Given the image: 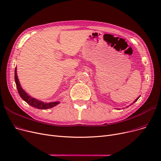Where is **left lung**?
<instances>
[{
    "label": "left lung",
    "mask_w": 161,
    "mask_h": 161,
    "mask_svg": "<svg viewBox=\"0 0 161 161\" xmlns=\"http://www.w3.org/2000/svg\"><path fill=\"white\" fill-rule=\"evenodd\" d=\"M140 98V97H138V98H136V100H134V102H133V103H132V104H134V103H136V101H137V100H138V98Z\"/></svg>",
    "instance_id": "left-lung-1"
}]
</instances>
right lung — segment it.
I'll list each match as a JSON object with an SVG mask.
<instances>
[{"label": "right lung", "instance_id": "right-lung-1", "mask_svg": "<svg viewBox=\"0 0 161 161\" xmlns=\"http://www.w3.org/2000/svg\"><path fill=\"white\" fill-rule=\"evenodd\" d=\"M15 81L17 89H18L20 97L28 104L31 105L34 108H36L37 109H46L49 108H52L60 103L59 102H58V101L57 102H53V103H44L42 102V101L38 100L29 96L27 92L22 89L20 85V83L18 78V75H17V68H15Z\"/></svg>", "mask_w": 161, "mask_h": 161}]
</instances>
